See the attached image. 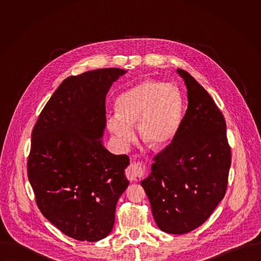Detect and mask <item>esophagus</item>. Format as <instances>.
<instances>
[{"instance_id": "esophagus-1", "label": "esophagus", "mask_w": 261, "mask_h": 261, "mask_svg": "<svg viewBox=\"0 0 261 261\" xmlns=\"http://www.w3.org/2000/svg\"><path fill=\"white\" fill-rule=\"evenodd\" d=\"M147 165L143 162H134L125 170V176L130 181H138L147 173Z\"/></svg>"}]
</instances>
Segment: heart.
<instances>
[{"instance_id":"heart-1","label":"heart","mask_w":261,"mask_h":261,"mask_svg":"<svg viewBox=\"0 0 261 261\" xmlns=\"http://www.w3.org/2000/svg\"><path fill=\"white\" fill-rule=\"evenodd\" d=\"M116 114L108 117V126L121 146L135 139L138 122L141 138L153 148L164 147L175 137L183 110V97L173 84L153 79L139 82L121 93L115 103Z\"/></svg>"}]
</instances>
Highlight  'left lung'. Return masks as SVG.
<instances>
[{
    "label": "left lung",
    "instance_id": "obj_1",
    "mask_svg": "<svg viewBox=\"0 0 261 261\" xmlns=\"http://www.w3.org/2000/svg\"><path fill=\"white\" fill-rule=\"evenodd\" d=\"M186 83L188 108L172 142L158 152L142 181L158 227L184 234L204 223L226 193L231 149L222 112L195 78Z\"/></svg>",
    "mask_w": 261,
    "mask_h": 261
}]
</instances>
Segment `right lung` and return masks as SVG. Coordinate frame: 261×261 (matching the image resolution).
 <instances>
[{
    "instance_id": "add662e5",
    "label": "right lung",
    "mask_w": 261,
    "mask_h": 261,
    "mask_svg": "<svg viewBox=\"0 0 261 261\" xmlns=\"http://www.w3.org/2000/svg\"><path fill=\"white\" fill-rule=\"evenodd\" d=\"M126 71L103 68L63 80L40 113L27 162L41 213L65 235L94 242L112 230L118 198L128 186L126 154L101 141L106 95Z\"/></svg>"
}]
</instances>
